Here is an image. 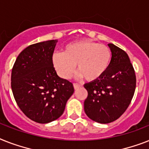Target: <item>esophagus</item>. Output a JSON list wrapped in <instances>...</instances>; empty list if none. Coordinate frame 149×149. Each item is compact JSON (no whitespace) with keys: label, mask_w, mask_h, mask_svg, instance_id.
<instances>
[{"label":"esophagus","mask_w":149,"mask_h":149,"mask_svg":"<svg viewBox=\"0 0 149 149\" xmlns=\"http://www.w3.org/2000/svg\"><path fill=\"white\" fill-rule=\"evenodd\" d=\"M81 86L79 85V84H77V83H73V87H74L75 89H77L79 88V87H80Z\"/></svg>","instance_id":"esophagus-1"}]
</instances>
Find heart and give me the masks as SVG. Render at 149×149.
<instances>
[{
	"label": "heart",
	"mask_w": 149,
	"mask_h": 149,
	"mask_svg": "<svg viewBox=\"0 0 149 149\" xmlns=\"http://www.w3.org/2000/svg\"><path fill=\"white\" fill-rule=\"evenodd\" d=\"M112 62V52L107 46L89 40L69 43L63 53H54L52 63L60 77L69 79L77 70L79 76L95 81L103 76Z\"/></svg>",
	"instance_id": "b5f03b06"
}]
</instances>
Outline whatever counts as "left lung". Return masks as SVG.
<instances>
[{"mask_svg":"<svg viewBox=\"0 0 149 149\" xmlns=\"http://www.w3.org/2000/svg\"><path fill=\"white\" fill-rule=\"evenodd\" d=\"M109 68L101 78L86 83L88 96L84 111L90 119L106 124L116 120L131 102L136 86L135 70L128 54L112 43Z\"/></svg>","mask_w":149,"mask_h":149,"instance_id":"left-lung-1","label":"left lung"}]
</instances>
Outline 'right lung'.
<instances>
[{
  "label": "right lung",
  "mask_w": 149,
  "mask_h": 149,
  "mask_svg": "<svg viewBox=\"0 0 149 149\" xmlns=\"http://www.w3.org/2000/svg\"><path fill=\"white\" fill-rule=\"evenodd\" d=\"M57 40L29 46L17 58L11 73L16 102L36 123H50L63 115L74 93L72 83L60 78L52 63Z\"/></svg>",
  "instance_id": "obj_1"
}]
</instances>
